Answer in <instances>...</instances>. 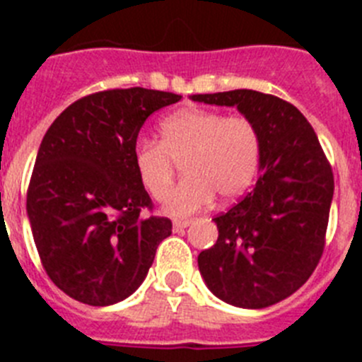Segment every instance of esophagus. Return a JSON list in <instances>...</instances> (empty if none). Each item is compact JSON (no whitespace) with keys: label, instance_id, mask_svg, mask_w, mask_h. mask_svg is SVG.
Wrapping results in <instances>:
<instances>
[{"label":"esophagus","instance_id":"esophagus-1","mask_svg":"<svg viewBox=\"0 0 362 362\" xmlns=\"http://www.w3.org/2000/svg\"><path fill=\"white\" fill-rule=\"evenodd\" d=\"M190 223H192L190 219H175V221H174V228H175V230L187 228V226H190Z\"/></svg>","mask_w":362,"mask_h":362}]
</instances>
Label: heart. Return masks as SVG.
Wrapping results in <instances>:
<instances>
[{
    "label": "heart",
    "mask_w": 362,
    "mask_h": 362,
    "mask_svg": "<svg viewBox=\"0 0 362 362\" xmlns=\"http://www.w3.org/2000/svg\"><path fill=\"white\" fill-rule=\"evenodd\" d=\"M261 156L255 124L246 117H226L203 108H187L165 117L158 143L134 148V166L153 199H165L174 183V163L183 161L187 177L166 199L168 216L185 217L209 206L216 194L235 199L252 183Z\"/></svg>",
    "instance_id": "heart-1"
}]
</instances>
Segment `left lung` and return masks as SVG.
Here are the masks:
<instances>
[{
	"label": "left lung",
	"mask_w": 362,
	"mask_h": 362,
	"mask_svg": "<svg viewBox=\"0 0 362 362\" xmlns=\"http://www.w3.org/2000/svg\"><path fill=\"white\" fill-rule=\"evenodd\" d=\"M235 107L261 139L254 190L217 216L216 245L197 255L201 277L217 299L238 308L276 305L317 267L334 197V174L312 124L293 105L255 90L194 94Z\"/></svg>",
	"instance_id": "1"
}]
</instances>
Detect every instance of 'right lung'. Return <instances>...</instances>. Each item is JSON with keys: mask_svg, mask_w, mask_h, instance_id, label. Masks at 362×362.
Masks as SVG:
<instances>
[{"mask_svg": "<svg viewBox=\"0 0 362 362\" xmlns=\"http://www.w3.org/2000/svg\"><path fill=\"white\" fill-rule=\"evenodd\" d=\"M181 95L141 86L86 95L56 117L36 156L27 216L45 270L72 299L110 306L145 281L166 217L141 216L150 197L134 166L150 114Z\"/></svg>", "mask_w": 362, "mask_h": 362, "instance_id": "obj_1", "label": "right lung"}]
</instances>
